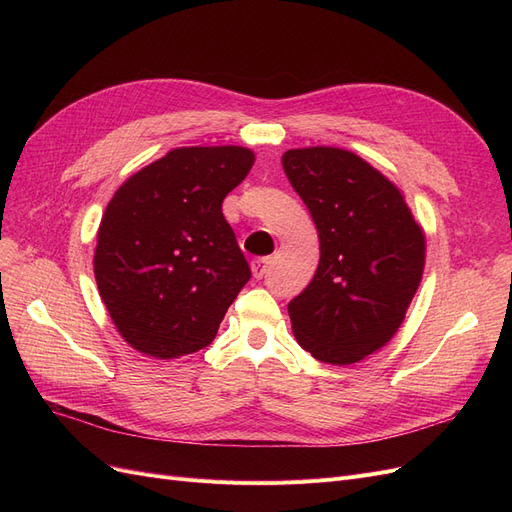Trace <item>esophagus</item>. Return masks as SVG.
Returning a JSON list of instances; mask_svg holds the SVG:
<instances>
[{
	"label": "esophagus",
	"instance_id": "obj_1",
	"mask_svg": "<svg viewBox=\"0 0 512 512\" xmlns=\"http://www.w3.org/2000/svg\"><path fill=\"white\" fill-rule=\"evenodd\" d=\"M269 265H271L269 258H256V260H252V275L256 277V280H262V277L267 275Z\"/></svg>",
	"mask_w": 512,
	"mask_h": 512
}]
</instances>
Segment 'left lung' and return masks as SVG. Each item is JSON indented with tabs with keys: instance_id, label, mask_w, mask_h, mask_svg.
I'll return each mask as SVG.
<instances>
[{
	"instance_id": "obj_1",
	"label": "left lung",
	"mask_w": 512,
	"mask_h": 512,
	"mask_svg": "<svg viewBox=\"0 0 512 512\" xmlns=\"http://www.w3.org/2000/svg\"><path fill=\"white\" fill-rule=\"evenodd\" d=\"M282 164L320 239L314 280L288 303L292 333L322 363H359L404 322L425 232L397 185L348 149H288Z\"/></svg>"
}]
</instances>
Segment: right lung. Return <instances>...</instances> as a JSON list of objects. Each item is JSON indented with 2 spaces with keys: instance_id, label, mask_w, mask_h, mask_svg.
<instances>
[{
  "instance_id": "right-lung-1",
  "label": "right lung",
  "mask_w": 512,
  "mask_h": 512,
  "mask_svg": "<svg viewBox=\"0 0 512 512\" xmlns=\"http://www.w3.org/2000/svg\"><path fill=\"white\" fill-rule=\"evenodd\" d=\"M254 160L252 149L237 145L170 149L106 205L96 284L134 350L166 361L213 342L252 277L222 203Z\"/></svg>"
}]
</instances>
